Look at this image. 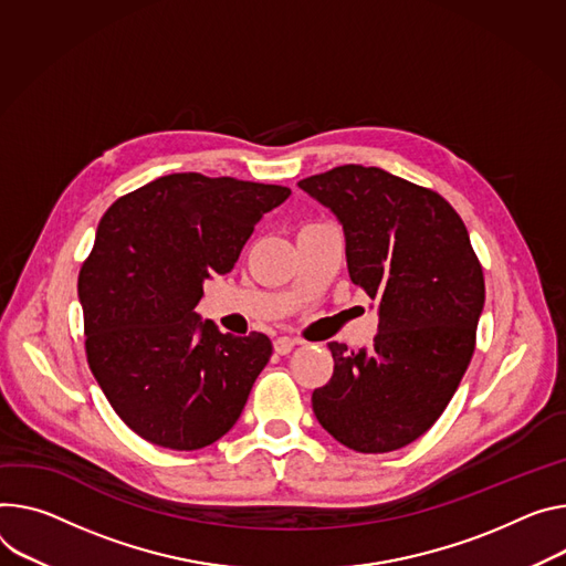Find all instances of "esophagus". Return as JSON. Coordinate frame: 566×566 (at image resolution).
Returning <instances> with one entry per match:
<instances>
[{
    "label": "esophagus",
    "instance_id": "34e87169",
    "mask_svg": "<svg viewBox=\"0 0 566 566\" xmlns=\"http://www.w3.org/2000/svg\"><path fill=\"white\" fill-rule=\"evenodd\" d=\"M273 345H275V352H277V354H289V352L297 345V340H295V338H289V336H277Z\"/></svg>",
    "mask_w": 566,
    "mask_h": 566
}]
</instances>
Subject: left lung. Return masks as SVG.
<instances>
[{"label": "left lung", "mask_w": 566, "mask_h": 566, "mask_svg": "<svg viewBox=\"0 0 566 566\" xmlns=\"http://www.w3.org/2000/svg\"><path fill=\"white\" fill-rule=\"evenodd\" d=\"M297 187L336 214L349 280L379 304L370 347L327 343L334 375L314 390V413L354 451L401 449L433 427L472 361L485 280L468 228L440 193L377 167Z\"/></svg>", "instance_id": "8db88e82"}]
</instances>
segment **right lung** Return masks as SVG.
Masks as SVG:
<instances>
[{
    "label": "right lung",
    "instance_id": "obj_1",
    "mask_svg": "<svg viewBox=\"0 0 566 566\" xmlns=\"http://www.w3.org/2000/svg\"><path fill=\"white\" fill-rule=\"evenodd\" d=\"M280 185L171 174L122 196L104 214L78 273L87 364L139 438L193 451L239 420L271 338L221 334L193 306L202 282L234 269Z\"/></svg>",
    "mask_w": 566,
    "mask_h": 566
}]
</instances>
